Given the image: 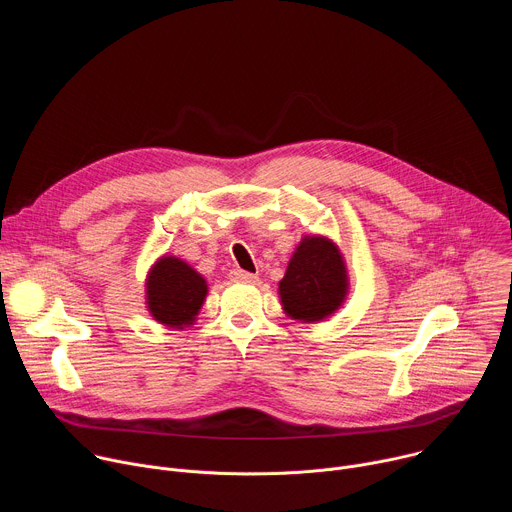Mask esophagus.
Instances as JSON below:
<instances>
[{"label":"esophagus","instance_id":"esophagus-1","mask_svg":"<svg viewBox=\"0 0 512 512\" xmlns=\"http://www.w3.org/2000/svg\"><path fill=\"white\" fill-rule=\"evenodd\" d=\"M231 279H233V281L253 283V281H257V275H255V273H249V271H243V269H235V271L231 273Z\"/></svg>","mask_w":512,"mask_h":512}]
</instances>
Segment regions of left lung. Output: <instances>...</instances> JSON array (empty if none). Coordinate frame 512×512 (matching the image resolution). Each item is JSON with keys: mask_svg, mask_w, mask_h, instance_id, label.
I'll return each mask as SVG.
<instances>
[{"mask_svg": "<svg viewBox=\"0 0 512 512\" xmlns=\"http://www.w3.org/2000/svg\"><path fill=\"white\" fill-rule=\"evenodd\" d=\"M348 289L346 261L338 245L322 235H306L291 255L277 291L291 320L316 324L342 308Z\"/></svg>", "mask_w": 512, "mask_h": 512, "instance_id": "obj_1", "label": "left lung"}]
</instances>
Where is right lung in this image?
<instances>
[{
    "instance_id": "right-lung-1",
    "label": "right lung",
    "mask_w": 512,
    "mask_h": 512,
    "mask_svg": "<svg viewBox=\"0 0 512 512\" xmlns=\"http://www.w3.org/2000/svg\"><path fill=\"white\" fill-rule=\"evenodd\" d=\"M206 279L186 261L164 255L145 277V308L166 328H188L206 300Z\"/></svg>"
}]
</instances>
